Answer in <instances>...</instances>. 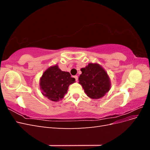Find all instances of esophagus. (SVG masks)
<instances>
[{
    "instance_id": "34e87169",
    "label": "esophagus",
    "mask_w": 150,
    "mask_h": 150,
    "mask_svg": "<svg viewBox=\"0 0 150 150\" xmlns=\"http://www.w3.org/2000/svg\"><path fill=\"white\" fill-rule=\"evenodd\" d=\"M74 78H75V79H76V81H78V76H74Z\"/></svg>"
}]
</instances>
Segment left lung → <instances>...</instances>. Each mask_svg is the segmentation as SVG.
Wrapping results in <instances>:
<instances>
[{
	"label": "left lung",
	"mask_w": 150,
	"mask_h": 150,
	"mask_svg": "<svg viewBox=\"0 0 150 150\" xmlns=\"http://www.w3.org/2000/svg\"><path fill=\"white\" fill-rule=\"evenodd\" d=\"M81 71L82 74L79 76V83L88 97L99 99L109 91L111 86L110 78L101 66L90 63Z\"/></svg>",
	"instance_id": "1"
}]
</instances>
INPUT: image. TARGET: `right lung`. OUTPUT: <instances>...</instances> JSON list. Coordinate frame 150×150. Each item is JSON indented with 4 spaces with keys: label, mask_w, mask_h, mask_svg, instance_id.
Returning a JSON list of instances; mask_svg holds the SVG:
<instances>
[{
    "label": "right lung",
    "mask_w": 150,
    "mask_h": 150,
    "mask_svg": "<svg viewBox=\"0 0 150 150\" xmlns=\"http://www.w3.org/2000/svg\"><path fill=\"white\" fill-rule=\"evenodd\" d=\"M75 79L69 72L62 71L58 66H52L44 72L40 78V87L42 94L52 101H59L64 98L68 87Z\"/></svg>",
    "instance_id": "1"
}]
</instances>
